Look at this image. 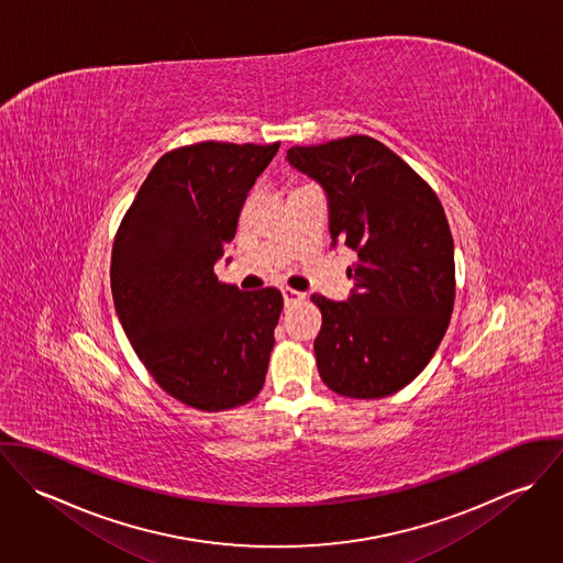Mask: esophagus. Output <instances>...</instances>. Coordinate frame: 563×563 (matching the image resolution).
I'll return each mask as SVG.
<instances>
[{
	"label": "esophagus",
	"mask_w": 563,
	"mask_h": 563,
	"mask_svg": "<svg viewBox=\"0 0 563 563\" xmlns=\"http://www.w3.org/2000/svg\"><path fill=\"white\" fill-rule=\"evenodd\" d=\"M282 295H284V303H286V308H292V306H297V303L306 301V295H303V292H299V290H292V288H284V290H282Z\"/></svg>",
	"instance_id": "obj_1"
}]
</instances>
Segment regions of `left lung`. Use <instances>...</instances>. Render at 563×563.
<instances>
[{"label":"left lung","mask_w":563,"mask_h":563,"mask_svg":"<svg viewBox=\"0 0 563 563\" xmlns=\"http://www.w3.org/2000/svg\"><path fill=\"white\" fill-rule=\"evenodd\" d=\"M288 162L329 199L333 244L357 253L346 301L312 295L327 388L351 399L399 393L429 364L453 314L455 257L433 188L384 143L355 134L290 147Z\"/></svg>","instance_id":"1"}]
</instances>
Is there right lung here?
<instances>
[{"instance_id": "1", "label": "right lung", "mask_w": 563, "mask_h": 563, "mask_svg": "<svg viewBox=\"0 0 563 563\" xmlns=\"http://www.w3.org/2000/svg\"><path fill=\"white\" fill-rule=\"evenodd\" d=\"M277 150L206 141L166 152L114 236L110 286L125 335L162 390L201 411L244 405L266 379L284 297L221 284L214 264Z\"/></svg>"}]
</instances>
